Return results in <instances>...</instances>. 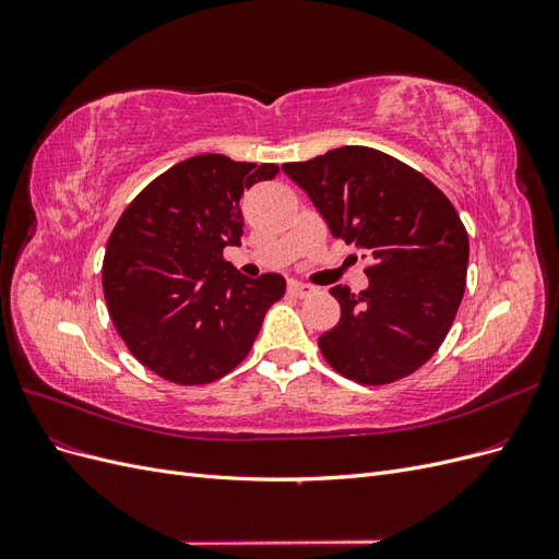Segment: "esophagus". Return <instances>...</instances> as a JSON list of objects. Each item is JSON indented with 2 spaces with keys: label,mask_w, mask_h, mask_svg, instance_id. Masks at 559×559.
Returning a JSON list of instances; mask_svg holds the SVG:
<instances>
[{
  "label": "esophagus",
  "mask_w": 559,
  "mask_h": 559,
  "mask_svg": "<svg viewBox=\"0 0 559 559\" xmlns=\"http://www.w3.org/2000/svg\"><path fill=\"white\" fill-rule=\"evenodd\" d=\"M314 289L310 284H302V282H289V294H294V296H300V298H306V296H310Z\"/></svg>",
  "instance_id": "obj_1"
}]
</instances>
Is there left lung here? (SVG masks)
<instances>
[{"label":"left lung","mask_w":559,"mask_h":559,"mask_svg":"<svg viewBox=\"0 0 559 559\" xmlns=\"http://www.w3.org/2000/svg\"><path fill=\"white\" fill-rule=\"evenodd\" d=\"M282 170L310 195L333 238L373 259L359 296L331 289L341 321L319 337L324 359L359 384L415 373L445 341L466 289L468 235L452 202L370 146H341Z\"/></svg>","instance_id":"left-lung-1"}]
</instances>
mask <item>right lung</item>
I'll return each instance as SVG.
<instances>
[{
  "instance_id": "1",
  "label": "right lung",
  "mask_w": 559,
  "mask_h": 559,
  "mask_svg": "<svg viewBox=\"0 0 559 559\" xmlns=\"http://www.w3.org/2000/svg\"><path fill=\"white\" fill-rule=\"evenodd\" d=\"M273 163L202 154L177 163L134 198L114 226L103 289L118 335L148 370L175 384H210L238 366L286 282L240 275V198L273 179Z\"/></svg>"
}]
</instances>
